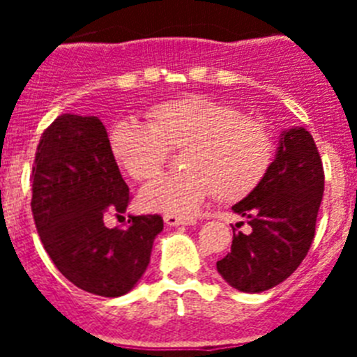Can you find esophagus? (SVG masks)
Masks as SVG:
<instances>
[{
    "mask_svg": "<svg viewBox=\"0 0 357 357\" xmlns=\"http://www.w3.org/2000/svg\"><path fill=\"white\" fill-rule=\"evenodd\" d=\"M164 223L168 227H178V225H193L195 220H188V218L173 216V214H166L164 216Z\"/></svg>",
    "mask_w": 357,
    "mask_h": 357,
    "instance_id": "1",
    "label": "esophagus"
}]
</instances>
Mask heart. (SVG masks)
<instances>
[{
	"label": "heart",
	"mask_w": 357,
	"mask_h": 357,
	"mask_svg": "<svg viewBox=\"0 0 357 357\" xmlns=\"http://www.w3.org/2000/svg\"><path fill=\"white\" fill-rule=\"evenodd\" d=\"M148 121L121 119L109 132L110 153L137 182L150 181L169 150H182L184 172L144 185L139 204L151 213L189 216L209 197L234 204L266 181L277 155L272 128L230 103L188 96L157 103Z\"/></svg>",
	"instance_id": "b5f03b06"
}]
</instances>
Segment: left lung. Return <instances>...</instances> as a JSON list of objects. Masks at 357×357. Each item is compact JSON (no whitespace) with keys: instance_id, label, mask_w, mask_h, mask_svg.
<instances>
[{"instance_id":"left-lung-1","label":"left lung","mask_w":357,"mask_h":357,"mask_svg":"<svg viewBox=\"0 0 357 357\" xmlns=\"http://www.w3.org/2000/svg\"><path fill=\"white\" fill-rule=\"evenodd\" d=\"M324 178L313 135L302 127L286 130L266 181L232 207L252 227L250 234L236 232L230 252L216 263L232 288L266 291L301 266L314 239Z\"/></svg>"}]
</instances>
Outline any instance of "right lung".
I'll return each instance as SVG.
<instances>
[{
    "instance_id": "add662e5",
    "label": "right lung",
    "mask_w": 357,
    "mask_h": 357,
    "mask_svg": "<svg viewBox=\"0 0 357 357\" xmlns=\"http://www.w3.org/2000/svg\"><path fill=\"white\" fill-rule=\"evenodd\" d=\"M130 191L110 153L109 135L94 116L62 114L40 135L31 169V213L59 272L100 296L130 291L150 263L159 214L130 216L109 229L105 214H121Z\"/></svg>"
}]
</instances>
